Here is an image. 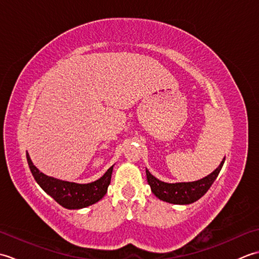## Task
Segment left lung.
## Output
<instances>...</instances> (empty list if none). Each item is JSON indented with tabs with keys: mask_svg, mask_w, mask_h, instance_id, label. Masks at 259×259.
Wrapping results in <instances>:
<instances>
[{
	"mask_svg": "<svg viewBox=\"0 0 259 259\" xmlns=\"http://www.w3.org/2000/svg\"><path fill=\"white\" fill-rule=\"evenodd\" d=\"M224 162L225 158L223 159L218 168L213 170L210 175H208L207 177L200 180L192 181V183H163V181L153 177L149 172V170L146 168L147 180L153 194L160 200L169 203H175V205H189V203L200 199L208 191V189L210 188L213 181L218 177V174L221 172Z\"/></svg>",
	"mask_w": 259,
	"mask_h": 259,
	"instance_id": "8db88e82",
	"label": "left lung"
}]
</instances>
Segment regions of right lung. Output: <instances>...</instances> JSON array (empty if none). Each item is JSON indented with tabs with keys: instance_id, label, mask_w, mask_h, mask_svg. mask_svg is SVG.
Here are the masks:
<instances>
[{
	"instance_id": "add662e5",
	"label": "right lung",
	"mask_w": 259,
	"mask_h": 259,
	"mask_svg": "<svg viewBox=\"0 0 259 259\" xmlns=\"http://www.w3.org/2000/svg\"><path fill=\"white\" fill-rule=\"evenodd\" d=\"M26 159L36 183L48 195H50L58 203L67 209H81L98 202L106 195L110 181H111L113 166L110 167L100 179L93 183L76 184L53 178L41 172L33 164L27 152Z\"/></svg>"
}]
</instances>
